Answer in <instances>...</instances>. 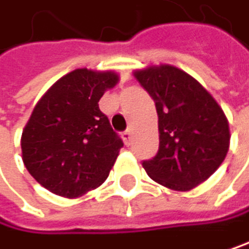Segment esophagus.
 <instances>
[{
	"instance_id": "34e87169",
	"label": "esophagus",
	"mask_w": 249,
	"mask_h": 249,
	"mask_svg": "<svg viewBox=\"0 0 249 249\" xmlns=\"http://www.w3.org/2000/svg\"><path fill=\"white\" fill-rule=\"evenodd\" d=\"M122 137H124V141H125V143L127 145H130V142H131V130H125L122 133Z\"/></svg>"
}]
</instances>
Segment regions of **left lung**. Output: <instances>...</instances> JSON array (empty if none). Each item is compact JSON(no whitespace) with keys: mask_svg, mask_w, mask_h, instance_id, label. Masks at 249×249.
Returning <instances> with one entry per match:
<instances>
[{"mask_svg":"<svg viewBox=\"0 0 249 249\" xmlns=\"http://www.w3.org/2000/svg\"><path fill=\"white\" fill-rule=\"evenodd\" d=\"M133 75L156 103L159 153L142 163L154 181L186 192L204 183L230 148L228 119L199 81L172 65L136 69Z\"/></svg>","mask_w":249,"mask_h":249,"instance_id":"8db88e82","label":"left lung"}]
</instances>
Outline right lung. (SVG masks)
<instances>
[{
	"label": "right lung",
	"instance_id": "obj_1",
	"mask_svg": "<svg viewBox=\"0 0 249 249\" xmlns=\"http://www.w3.org/2000/svg\"><path fill=\"white\" fill-rule=\"evenodd\" d=\"M118 81L115 71L75 69L33 108L21 137L22 161L50 192L80 198L106 181L124 143L98 103Z\"/></svg>",
	"mask_w": 249,
	"mask_h": 249
}]
</instances>
